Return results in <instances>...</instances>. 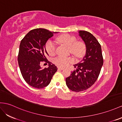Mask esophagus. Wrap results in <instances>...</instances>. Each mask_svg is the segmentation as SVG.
<instances>
[{
  "label": "esophagus",
  "mask_w": 122,
  "mask_h": 122,
  "mask_svg": "<svg viewBox=\"0 0 122 122\" xmlns=\"http://www.w3.org/2000/svg\"><path fill=\"white\" fill-rule=\"evenodd\" d=\"M58 69L59 70H63L64 69V68L61 67H58Z\"/></svg>",
  "instance_id": "obj_1"
}]
</instances>
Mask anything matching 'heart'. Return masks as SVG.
Returning <instances> with one entry per match:
<instances>
[{"label":"heart","instance_id":"b5f03b06","mask_svg":"<svg viewBox=\"0 0 122 122\" xmlns=\"http://www.w3.org/2000/svg\"><path fill=\"white\" fill-rule=\"evenodd\" d=\"M57 41L67 46L71 54L77 57H80L84 54L86 50L85 44L82 42L76 41L75 37L70 34H63L57 37ZM46 50L49 55H54L56 49V43L51 40H49L46 44ZM74 59L71 57H65L59 56L55 59V62L59 66L65 67L74 62Z\"/></svg>","mask_w":122,"mask_h":122}]
</instances>
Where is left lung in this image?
Wrapping results in <instances>:
<instances>
[{"label": "left lung", "mask_w": 122, "mask_h": 122, "mask_svg": "<svg viewBox=\"0 0 122 122\" xmlns=\"http://www.w3.org/2000/svg\"><path fill=\"white\" fill-rule=\"evenodd\" d=\"M78 33L85 43L86 54L79 63L74 65L76 70L66 78L68 89L76 92L86 90L95 83L103 65L101 46L95 37L88 31L79 30Z\"/></svg>", "instance_id": "8db88e82"}]
</instances>
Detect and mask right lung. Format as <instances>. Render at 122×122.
<instances>
[{"instance_id": "right-lung-1", "label": "right lung", "mask_w": 122, "mask_h": 122, "mask_svg": "<svg viewBox=\"0 0 122 122\" xmlns=\"http://www.w3.org/2000/svg\"><path fill=\"white\" fill-rule=\"evenodd\" d=\"M57 33L43 28L35 29L30 31L21 41L18 65L23 78L33 88L42 89L47 86L58 70L47 59L48 54L45 48L48 40ZM43 61L49 63L47 68L40 67V63Z\"/></svg>"}]
</instances>
